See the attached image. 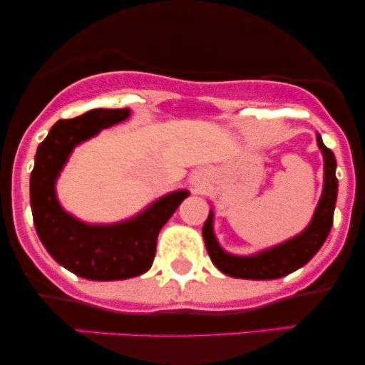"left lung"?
Instances as JSON below:
<instances>
[{
    "label": "left lung",
    "mask_w": 365,
    "mask_h": 365,
    "mask_svg": "<svg viewBox=\"0 0 365 365\" xmlns=\"http://www.w3.org/2000/svg\"><path fill=\"white\" fill-rule=\"evenodd\" d=\"M317 144L324 154V190H322L312 223L302 235L254 257H237V255L226 254L217 245L212 235V215H209L202 226V235L209 257L221 273L244 279H276L297 271L317 254L333 226L334 204H336L338 194V180L334 175L336 159H334L333 150L322 144L319 133H317Z\"/></svg>",
    "instance_id": "obj_1"
}]
</instances>
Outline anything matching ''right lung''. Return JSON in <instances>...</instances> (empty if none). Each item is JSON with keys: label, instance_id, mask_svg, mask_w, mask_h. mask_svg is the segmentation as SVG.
<instances>
[{"label": "right lung", "instance_id": "obj_1", "mask_svg": "<svg viewBox=\"0 0 365 365\" xmlns=\"http://www.w3.org/2000/svg\"><path fill=\"white\" fill-rule=\"evenodd\" d=\"M130 111L91 110L77 118L60 120L36 153L31 175V207L36 232L49 255L82 278L115 282L139 276L153 266L159 230L177 211L188 192L159 199L135 220L115 226H89L68 216L54 195V180L78 142L128 118Z\"/></svg>", "mask_w": 365, "mask_h": 365}]
</instances>
